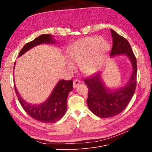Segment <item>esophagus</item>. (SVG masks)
<instances>
[{
	"label": "esophagus",
	"instance_id": "obj_1",
	"mask_svg": "<svg viewBox=\"0 0 152 152\" xmlns=\"http://www.w3.org/2000/svg\"><path fill=\"white\" fill-rule=\"evenodd\" d=\"M80 84V81L79 80H75L73 81V88H76L77 87V86Z\"/></svg>",
	"mask_w": 152,
	"mask_h": 152
}]
</instances>
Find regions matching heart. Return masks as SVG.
Segmentation results:
<instances>
[{
	"label": "heart",
	"mask_w": 152,
	"mask_h": 152,
	"mask_svg": "<svg viewBox=\"0 0 152 152\" xmlns=\"http://www.w3.org/2000/svg\"><path fill=\"white\" fill-rule=\"evenodd\" d=\"M110 49V45L107 40L99 36H93L75 41L66 48V52L71 61L79 63L80 70L84 74L90 75L99 70ZM71 61H67V66L73 69L74 64Z\"/></svg>",
	"instance_id": "b5f03b06"
}]
</instances>
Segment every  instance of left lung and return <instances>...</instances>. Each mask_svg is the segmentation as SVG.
I'll list each match as a JSON object with an SVG mask.
<instances>
[{"label": "left lung", "instance_id": "1", "mask_svg": "<svg viewBox=\"0 0 152 152\" xmlns=\"http://www.w3.org/2000/svg\"><path fill=\"white\" fill-rule=\"evenodd\" d=\"M113 46L111 57L125 55L131 63L132 73L124 86L111 89L103 80V71L98 72L84 82L89 89L87 103L91 111L101 118L117 115L126 108L135 92L136 87L137 62L128 41L111 29Z\"/></svg>", "mask_w": 152, "mask_h": 152}]
</instances>
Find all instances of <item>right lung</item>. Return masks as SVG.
<instances>
[{"label":"right lung","instance_id":"right-lung-1","mask_svg":"<svg viewBox=\"0 0 152 152\" xmlns=\"http://www.w3.org/2000/svg\"><path fill=\"white\" fill-rule=\"evenodd\" d=\"M54 36L50 34H42L34 40L26 44L20 50L19 56L33 48L42 44H56ZM16 62L14 65V70ZM15 89L18 100L23 108L29 115L35 120L43 123H55L65 115L66 112V100L69 93L73 90V81L72 80H60L55 86L52 93L44 102L40 104H31L22 98L18 93L15 83Z\"/></svg>","mask_w":152,"mask_h":152}]
</instances>
